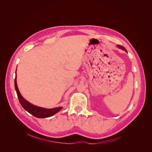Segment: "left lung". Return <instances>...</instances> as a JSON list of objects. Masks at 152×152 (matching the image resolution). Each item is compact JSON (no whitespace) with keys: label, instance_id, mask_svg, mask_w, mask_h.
<instances>
[{"label":"left lung","instance_id":"obj_1","mask_svg":"<svg viewBox=\"0 0 152 152\" xmlns=\"http://www.w3.org/2000/svg\"><path fill=\"white\" fill-rule=\"evenodd\" d=\"M117 47H118V48H120V49H122V50H125L126 52H127V50L126 49V48H124L123 46H122V45H117Z\"/></svg>","mask_w":152,"mask_h":152}]
</instances>
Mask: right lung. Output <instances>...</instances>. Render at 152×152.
Listing matches in <instances>:
<instances>
[{"label":"right lung","mask_w":152,"mask_h":152,"mask_svg":"<svg viewBox=\"0 0 152 152\" xmlns=\"http://www.w3.org/2000/svg\"><path fill=\"white\" fill-rule=\"evenodd\" d=\"M15 89L16 91V93L18 95V99H19V102L21 104V105L23 107L26 111L30 113V114H32L35 117L37 118H48L49 117L53 116V115L56 114L59 111H60L62 107H58V108H54L51 109H48V108H44L42 107H37L35 105H34L27 102L25 100L21 94H20L19 89H18V87L16 83V77L15 79Z\"/></svg>","instance_id":"1"}]
</instances>
